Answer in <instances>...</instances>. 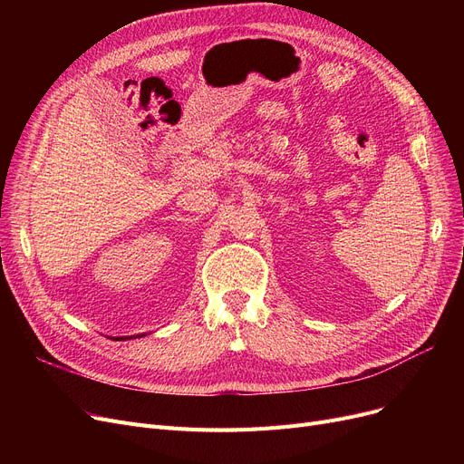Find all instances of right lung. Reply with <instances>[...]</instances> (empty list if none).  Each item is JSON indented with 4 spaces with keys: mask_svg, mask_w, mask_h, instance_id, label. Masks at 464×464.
<instances>
[{
    "mask_svg": "<svg viewBox=\"0 0 464 464\" xmlns=\"http://www.w3.org/2000/svg\"><path fill=\"white\" fill-rule=\"evenodd\" d=\"M121 338H124V336H121ZM121 338H116V340H121ZM130 338H133V336H130Z\"/></svg>",
    "mask_w": 464,
    "mask_h": 464,
    "instance_id": "obj_1",
    "label": "right lung"
}]
</instances>
